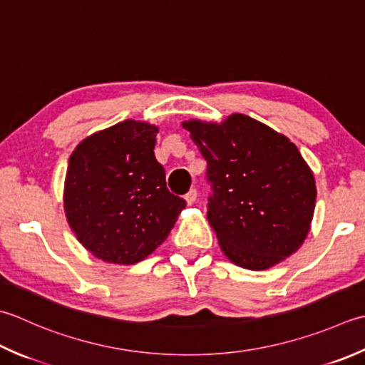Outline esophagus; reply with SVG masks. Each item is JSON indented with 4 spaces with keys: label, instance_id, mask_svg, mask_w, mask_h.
<instances>
[{
    "label": "esophagus",
    "instance_id": "34e87169",
    "mask_svg": "<svg viewBox=\"0 0 365 365\" xmlns=\"http://www.w3.org/2000/svg\"><path fill=\"white\" fill-rule=\"evenodd\" d=\"M196 197H197V191L195 188H191L187 195H185V201H187L188 205H192L196 202Z\"/></svg>",
    "mask_w": 365,
    "mask_h": 365
}]
</instances>
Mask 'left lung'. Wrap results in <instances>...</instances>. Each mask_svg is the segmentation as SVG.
Returning <instances> with one entry per match:
<instances>
[{"label": "left lung", "mask_w": 365, "mask_h": 365, "mask_svg": "<svg viewBox=\"0 0 365 365\" xmlns=\"http://www.w3.org/2000/svg\"><path fill=\"white\" fill-rule=\"evenodd\" d=\"M182 126L207 161V218L227 259L264 270L296 253L317 202L315 177L297 147L244 113Z\"/></svg>", "instance_id": "obj_1"}]
</instances>
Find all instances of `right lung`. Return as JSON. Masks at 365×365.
Returning a JSON list of instances; mask_svg holds the SVG:
<instances>
[{
  "label": "right lung",
  "instance_id": "right-lung-1",
  "mask_svg": "<svg viewBox=\"0 0 365 365\" xmlns=\"http://www.w3.org/2000/svg\"><path fill=\"white\" fill-rule=\"evenodd\" d=\"M158 128L125 120L83 139L69 156L64 212L98 259L135 264L161 245L185 209L155 158Z\"/></svg>",
  "mask_w": 365,
  "mask_h": 365
}]
</instances>
